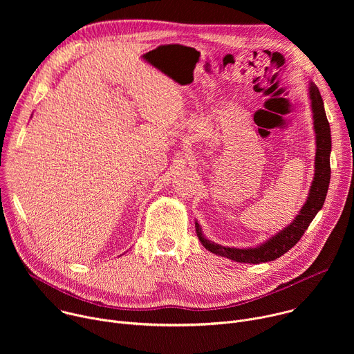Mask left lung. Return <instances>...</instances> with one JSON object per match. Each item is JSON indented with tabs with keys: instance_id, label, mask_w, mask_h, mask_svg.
I'll return each instance as SVG.
<instances>
[{
	"instance_id": "8db88e82",
	"label": "left lung",
	"mask_w": 354,
	"mask_h": 354,
	"mask_svg": "<svg viewBox=\"0 0 354 354\" xmlns=\"http://www.w3.org/2000/svg\"><path fill=\"white\" fill-rule=\"evenodd\" d=\"M310 97H311V108H313V116H314V129L317 134V154H315V176L310 189L308 198L306 205L302 206L299 214L294 218V221L281 230L279 234L268 239L265 243L257 246V248H248V249H239V248H225L218 243H214L205 238L201 234V230L198 224L196 223V232L203 243V246L213 252L216 255L225 257L231 261L241 262V263H262V262H270L281 255H284L287 250H290L299 239L304 235L306 230L310 227L311 221L315 218L317 213L322 209L325 203V197L329 187L330 180V127L329 122L326 119V113L324 109V100L319 93V89L311 82L310 85Z\"/></svg>"
}]
</instances>
